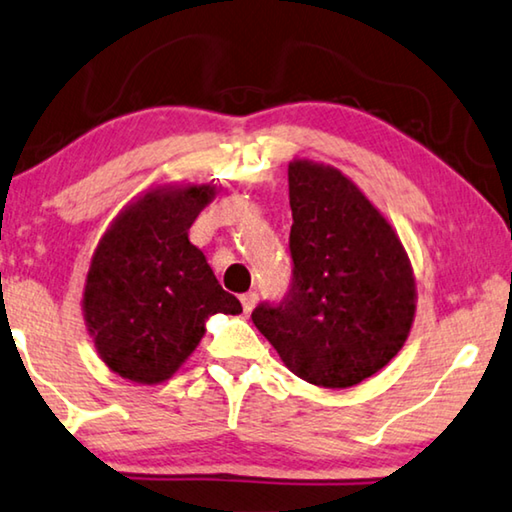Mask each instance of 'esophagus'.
<instances>
[{
	"label": "esophagus",
	"mask_w": 512,
	"mask_h": 512,
	"mask_svg": "<svg viewBox=\"0 0 512 512\" xmlns=\"http://www.w3.org/2000/svg\"><path fill=\"white\" fill-rule=\"evenodd\" d=\"M240 304H242V311L251 313L258 304V295H256V292H245V295L240 297Z\"/></svg>",
	"instance_id": "34e87169"
}]
</instances>
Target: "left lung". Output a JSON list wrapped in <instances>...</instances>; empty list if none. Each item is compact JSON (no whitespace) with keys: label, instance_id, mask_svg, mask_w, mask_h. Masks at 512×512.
<instances>
[{"label":"left lung","instance_id":"1","mask_svg":"<svg viewBox=\"0 0 512 512\" xmlns=\"http://www.w3.org/2000/svg\"><path fill=\"white\" fill-rule=\"evenodd\" d=\"M292 286L251 320L292 374L351 388L383 370L415 320V274L404 245L365 192L333 165H288Z\"/></svg>","mask_w":512,"mask_h":512}]
</instances>
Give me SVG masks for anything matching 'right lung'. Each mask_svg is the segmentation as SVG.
Returning <instances> with one entry per match:
<instances>
[{
  "label": "right lung",
  "mask_w": 512,
  "mask_h": 512,
  "mask_svg": "<svg viewBox=\"0 0 512 512\" xmlns=\"http://www.w3.org/2000/svg\"><path fill=\"white\" fill-rule=\"evenodd\" d=\"M211 183H158L127 204L90 258L83 320L99 358L122 379L156 385L186 363L208 317L242 313L188 231Z\"/></svg>",
  "instance_id": "add662e5"
}]
</instances>
